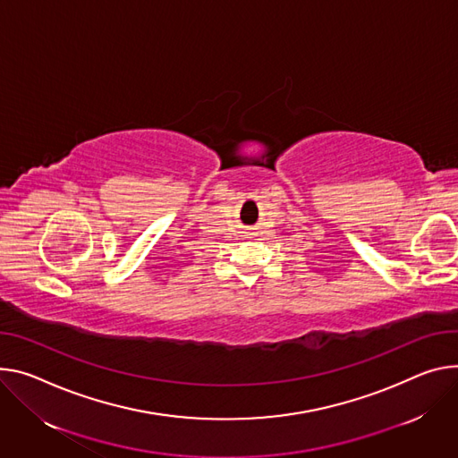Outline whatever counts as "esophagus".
I'll return each mask as SVG.
<instances>
[{
	"mask_svg": "<svg viewBox=\"0 0 458 458\" xmlns=\"http://www.w3.org/2000/svg\"><path fill=\"white\" fill-rule=\"evenodd\" d=\"M246 233H248V235H252V230H248V232H246Z\"/></svg>",
	"mask_w": 458,
	"mask_h": 458,
	"instance_id": "1",
	"label": "esophagus"
}]
</instances>
